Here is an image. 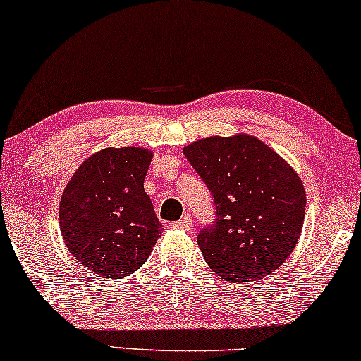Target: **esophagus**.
Wrapping results in <instances>:
<instances>
[{
	"label": "esophagus",
	"instance_id": "esophagus-1",
	"mask_svg": "<svg viewBox=\"0 0 361 361\" xmlns=\"http://www.w3.org/2000/svg\"><path fill=\"white\" fill-rule=\"evenodd\" d=\"M172 226H174L176 228H180V231L189 232L190 228H192V219L189 217V215H185V217H182L180 221L174 222V224H172Z\"/></svg>",
	"mask_w": 361,
	"mask_h": 361
}]
</instances>
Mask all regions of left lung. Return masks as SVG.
I'll return each instance as SVG.
<instances>
[{
  "mask_svg": "<svg viewBox=\"0 0 361 361\" xmlns=\"http://www.w3.org/2000/svg\"><path fill=\"white\" fill-rule=\"evenodd\" d=\"M212 194L217 219L199 233L210 269L228 282L259 280L288 259L305 219L297 171L255 135H210L184 147Z\"/></svg>",
  "mask_w": 361,
  "mask_h": 361,
  "instance_id": "left-lung-1",
  "label": "left lung"
}]
</instances>
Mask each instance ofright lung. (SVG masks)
Segmentation results:
<instances>
[{
	"label": "right lung",
	"instance_id": "obj_1",
	"mask_svg": "<svg viewBox=\"0 0 361 361\" xmlns=\"http://www.w3.org/2000/svg\"><path fill=\"white\" fill-rule=\"evenodd\" d=\"M152 161L146 147H107L74 172L59 200L61 235L89 272L124 279L156 245L161 222L144 179Z\"/></svg>",
	"mask_w": 361,
	"mask_h": 361
}]
</instances>
